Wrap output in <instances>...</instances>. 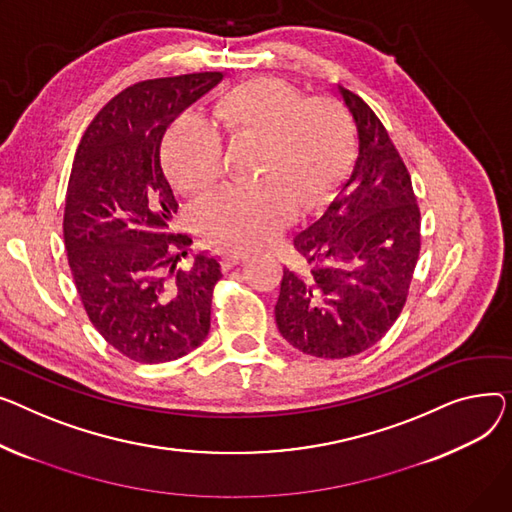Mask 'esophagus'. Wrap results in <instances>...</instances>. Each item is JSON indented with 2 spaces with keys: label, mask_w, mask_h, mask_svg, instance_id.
I'll use <instances>...</instances> for the list:
<instances>
[{
  "label": "esophagus",
  "mask_w": 512,
  "mask_h": 512,
  "mask_svg": "<svg viewBox=\"0 0 512 512\" xmlns=\"http://www.w3.org/2000/svg\"><path fill=\"white\" fill-rule=\"evenodd\" d=\"M248 258H250V254H246V252H227L225 254V264L227 266H235L239 262H246Z\"/></svg>",
  "instance_id": "34e87169"
}]
</instances>
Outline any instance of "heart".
Listing matches in <instances>:
<instances>
[{
  "mask_svg": "<svg viewBox=\"0 0 512 512\" xmlns=\"http://www.w3.org/2000/svg\"><path fill=\"white\" fill-rule=\"evenodd\" d=\"M217 126L233 142L260 144L252 188H223L198 208V227L210 244L256 250L304 213L333 200L353 157L345 109L308 99L287 82L258 78L237 84L215 105ZM163 161L188 194L213 188L225 169L223 140L202 115L188 113L169 128Z\"/></svg>",
  "mask_w": 512,
  "mask_h": 512,
  "instance_id": "heart-1",
  "label": "heart"
}]
</instances>
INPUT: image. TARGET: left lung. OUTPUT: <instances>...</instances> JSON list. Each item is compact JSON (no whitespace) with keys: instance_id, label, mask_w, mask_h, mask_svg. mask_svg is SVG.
<instances>
[{"instance_id":"left-lung-1","label":"left lung","mask_w":512,"mask_h":512,"mask_svg":"<svg viewBox=\"0 0 512 512\" xmlns=\"http://www.w3.org/2000/svg\"><path fill=\"white\" fill-rule=\"evenodd\" d=\"M353 117L357 159L337 198L295 248L308 268H283L279 333L314 357L341 359L376 345L399 318L419 256L411 177L376 113L337 86Z\"/></svg>"}]
</instances>
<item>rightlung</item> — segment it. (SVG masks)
<instances>
[{"instance_id": "1", "label": "right lung", "mask_w": 512, "mask_h": 512, "mask_svg": "<svg viewBox=\"0 0 512 512\" xmlns=\"http://www.w3.org/2000/svg\"><path fill=\"white\" fill-rule=\"evenodd\" d=\"M221 80L202 72L128 86L90 122L74 157L64 213L72 277L101 337L140 364L188 355L210 328L221 262L202 252L175 268L192 239L171 231L177 198L161 140Z\"/></svg>"}]
</instances>
